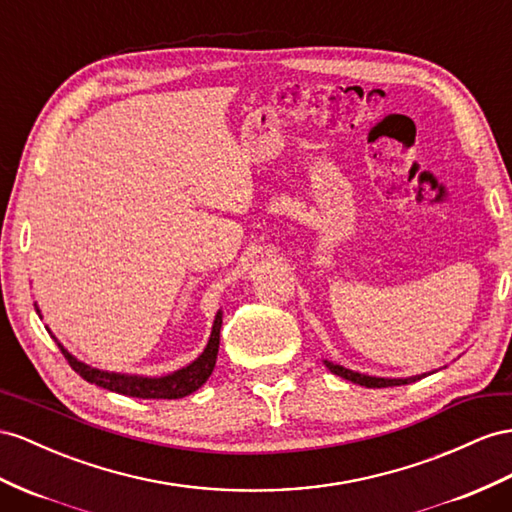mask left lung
<instances>
[{
	"instance_id": "1",
	"label": "left lung",
	"mask_w": 512,
	"mask_h": 512,
	"mask_svg": "<svg viewBox=\"0 0 512 512\" xmlns=\"http://www.w3.org/2000/svg\"><path fill=\"white\" fill-rule=\"evenodd\" d=\"M324 363H326V368H329L333 374L346 378V381H352V383L363 385V387H372V389L409 385V383H415V381H419V378L426 376V374H422V376H411V378H376V376H368V374H359V372L346 370V368H342V365H335L331 361H324Z\"/></svg>"
}]
</instances>
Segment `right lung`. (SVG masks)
<instances>
[{
    "label": "right lung",
    "mask_w": 512,
    "mask_h": 512,
    "mask_svg": "<svg viewBox=\"0 0 512 512\" xmlns=\"http://www.w3.org/2000/svg\"><path fill=\"white\" fill-rule=\"evenodd\" d=\"M220 326H222V313L218 311V316L214 320V329L212 335H209L207 348L203 350V355L192 361L188 368L177 370L168 376L160 378H144V376H127V374H114V372H103L97 368H90V365L77 361L73 355H69L67 350L58 344L62 350L64 359L69 361L71 368L80 374L84 381L99 385L108 391L114 393H123V396L129 398H144V400H177L183 396H190L192 391L199 389L209 376L214 372L216 357H218V344H220Z\"/></svg>",
    "instance_id": "obj_1"
}]
</instances>
